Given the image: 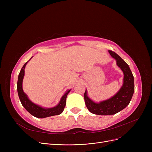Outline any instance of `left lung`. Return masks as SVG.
I'll use <instances>...</instances> for the list:
<instances>
[{
	"label": "left lung",
	"instance_id": "8db88e82",
	"mask_svg": "<svg viewBox=\"0 0 152 152\" xmlns=\"http://www.w3.org/2000/svg\"><path fill=\"white\" fill-rule=\"evenodd\" d=\"M108 52L116 60L117 66L123 71V84L112 97L100 102L91 100L86 90L84 95L86 105L91 113L98 115H112L124 109L129 104L134 92V76L129 65L115 52L111 50H108Z\"/></svg>",
	"mask_w": 152,
	"mask_h": 152
}]
</instances>
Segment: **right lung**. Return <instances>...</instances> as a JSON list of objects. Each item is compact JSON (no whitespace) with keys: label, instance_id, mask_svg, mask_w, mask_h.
<instances>
[{"label":"right lung","instance_id":"obj_1","mask_svg":"<svg viewBox=\"0 0 152 152\" xmlns=\"http://www.w3.org/2000/svg\"><path fill=\"white\" fill-rule=\"evenodd\" d=\"M31 58L32 57L30 58V60ZM29 61L25 63V65L22 67L18 75L17 82L18 94L22 105L31 115L38 118H44L61 114L63 111L64 108H65V107L66 105V100L67 95L68 93L70 92L71 89L67 90L65 92V93L64 94V95L61 97L59 103H58V105L54 107L44 108L33 103L31 100H29L26 94L24 92L23 90V80L24 76H25V69L27 63Z\"/></svg>","mask_w":152,"mask_h":152}]
</instances>
